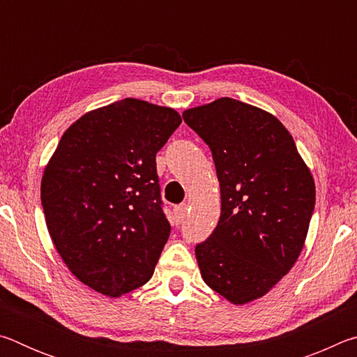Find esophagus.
<instances>
[{
	"label": "esophagus",
	"instance_id": "34e87169",
	"mask_svg": "<svg viewBox=\"0 0 357 357\" xmlns=\"http://www.w3.org/2000/svg\"><path fill=\"white\" fill-rule=\"evenodd\" d=\"M173 213H174V222H176V225H179V223L184 220V217L187 214V206L185 204H179V206L173 209Z\"/></svg>",
	"mask_w": 357,
	"mask_h": 357
}]
</instances>
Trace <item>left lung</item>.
Masks as SVG:
<instances>
[{
    "label": "left lung",
    "instance_id": "8db88e82",
    "mask_svg": "<svg viewBox=\"0 0 357 357\" xmlns=\"http://www.w3.org/2000/svg\"><path fill=\"white\" fill-rule=\"evenodd\" d=\"M208 144L222 209L197 244L203 280L233 304L261 298L298 259L315 209V183L289 132L273 114L222 98L183 113Z\"/></svg>",
    "mask_w": 357,
    "mask_h": 357
}]
</instances>
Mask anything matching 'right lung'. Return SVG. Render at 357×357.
<instances>
[{
  "mask_svg": "<svg viewBox=\"0 0 357 357\" xmlns=\"http://www.w3.org/2000/svg\"><path fill=\"white\" fill-rule=\"evenodd\" d=\"M178 112L123 99L77 119L45 167L40 202L50 238L78 280L110 298L154 274L170 236L157 151Z\"/></svg>",
  "mask_w": 357,
  "mask_h": 357,
  "instance_id": "right-lung-1",
  "label": "right lung"
}]
</instances>
